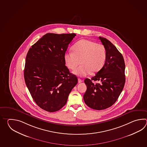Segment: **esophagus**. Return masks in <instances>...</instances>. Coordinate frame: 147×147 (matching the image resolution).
Returning <instances> with one entry per match:
<instances>
[{
	"label": "esophagus",
	"mask_w": 147,
	"mask_h": 147,
	"mask_svg": "<svg viewBox=\"0 0 147 147\" xmlns=\"http://www.w3.org/2000/svg\"><path fill=\"white\" fill-rule=\"evenodd\" d=\"M82 82V80H81V79L78 78V83H81Z\"/></svg>",
	"instance_id": "34e87169"
}]
</instances>
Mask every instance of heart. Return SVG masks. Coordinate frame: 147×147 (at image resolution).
I'll use <instances>...</instances> for the list:
<instances>
[{
  "instance_id": "b5f03b06",
  "label": "heart",
  "mask_w": 147,
  "mask_h": 147,
  "mask_svg": "<svg viewBox=\"0 0 147 147\" xmlns=\"http://www.w3.org/2000/svg\"><path fill=\"white\" fill-rule=\"evenodd\" d=\"M72 50L64 54L63 59L67 67L71 70L76 68L80 61L81 66L73 71L79 77L99 71L106 60V48L94 41L81 39L72 46Z\"/></svg>"
}]
</instances>
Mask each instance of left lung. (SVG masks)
<instances>
[{"instance_id": "obj_1", "label": "left lung", "mask_w": 147, "mask_h": 147, "mask_svg": "<svg viewBox=\"0 0 147 147\" xmlns=\"http://www.w3.org/2000/svg\"><path fill=\"white\" fill-rule=\"evenodd\" d=\"M106 48V60L103 67L91 79L86 78L87 90L84 95L85 103L94 110H103L113 106L125 86V63L122 54L106 38L99 37ZM92 81H100L94 84Z\"/></svg>"}]
</instances>
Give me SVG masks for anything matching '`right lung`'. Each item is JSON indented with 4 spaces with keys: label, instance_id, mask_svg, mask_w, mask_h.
Instances as JSON below:
<instances>
[{
    "label": "right lung",
    "instance_id": "add662e5",
    "mask_svg": "<svg viewBox=\"0 0 147 147\" xmlns=\"http://www.w3.org/2000/svg\"><path fill=\"white\" fill-rule=\"evenodd\" d=\"M76 34L48 33L29 49L24 69L25 82L34 102L53 113L66 105L78 78L65 66L63 55Z\"/></svg>",
    "mask_w": 147,
    "mask_h": 147
}]
</instances>
